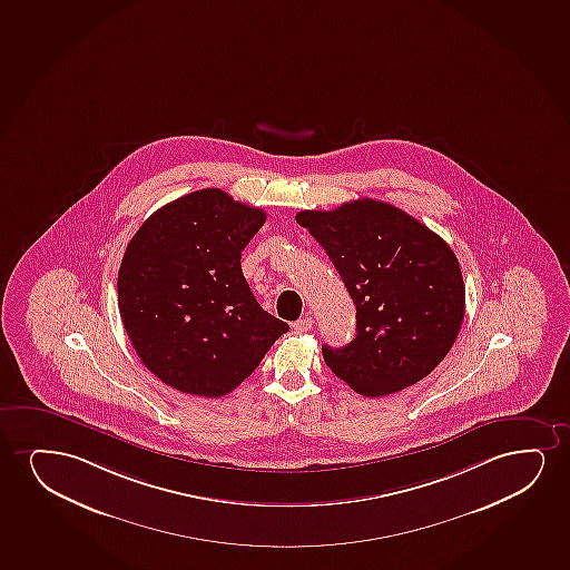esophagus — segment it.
<instances>
[{"label":"esophagus","instance_id":"esophagus-1","mask_svg":"<svg viewBox=\"0 0 570 570\" xmlns=\"http://www.w3.org/2000/svg\"><path fill=\"white\" fill-rule=\"evenodd\" d=\"M311 328H313V318L311 317L299 318V321L294 323V331L296 333H307Z\"/></svg>","mask_w":570,"mask_h":570}]
</instances>
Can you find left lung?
<instances>
[{
	"label": "left lung",
	"instance_id": "left-lung-1",
	"mask_svg": "<svg viewBox=\"0 0 570 570\" xmlns=\"http://www.w3.org/2000/svg\"><path fill=\"white\" fill-rule=\"evenodd\" d=\"M355 305V338L323 346L336 377L363 396H385L428 377L459 336L466 289L459 259L414 216L375 199L302 210Z\"/></svg>",
	"mask_w": 570,
	"mask_h": 570
}]
</instances>
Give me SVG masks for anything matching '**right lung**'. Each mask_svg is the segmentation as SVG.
Listing matches in <instances>:
<instances>
[{
    "instance_id": "right-lung-1",
    "label": "right lung",
    "mask_w": 570,
    "mask_h": 570,
    "mask_svg": "<svg viewBox=\"0 0 570 570\" xmlns=\"http://www.w3.org/2000/svg\"><path fill=\"white\" fill-rule=\"evenodd\" d=\"M265 220V210L208 187L158 208L127 244L121 323L145 367L171 389L224 396L288 333L242 273V252Z\"/></svg>"
}]
</instances>
